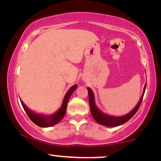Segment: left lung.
Instances as JSON below:
<instances>
[{
	"mask_svg": "<svg viewBox=\"0 0 161 161\" xmlns=\"http://www.w3.org/2000/svg\"><path fill=\"white\" fill-rule=\"evenodd\" d=\"M147 84L145 86V88H144L143 94H142L141 98H140V101H138V104L136 105V108H135L133 110H131V112H129L128 114L122 116H110L108 114H104L101 110H100L98 108H97V106L95 105V96H94L93 92H92V89L89 88H87L88 92V97H89V104H90V109H91V113L92 115L93 116L94 119H95V121L97 123H98L99 124L105 125V126H109V127H115L118 126V125H120L123 123H125V122H127L132 117L135 115L137 110L139 108L140 105L142 104V99H143L144 94H145V88Z\"/></svg>",
	"mask_w": 161,
	"mask_h": 161,
	"instance_id": "1",
	"label": "left lung"
}]
</instances>
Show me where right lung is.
I'll use <instances>...</instances> for the list:
<instances>
[{
  "mask_svg": "<svg viewBox=\"0 0 161 161\" xmlns=\"http://www.w3.org/2000/svg\"><path fill=\"white\" fill-rule=\"evenodd\" d=\"M77 88V85L72 86L69 88V91L66 92L65 97H64V101H63L62 106L60 107V108L59 109V110H57L56 113L53 114H50V115H44V114H37V113L32 111V110H29V108L24 104L22 100H20L21 101V104L23 105V108L25 110L26 114L30 118V119L32 120L35 124L40 127H50L52 126L53 125H56L57 123H58L61 119L64 118V115H65V113L66 110V106H67L68 101H69L70 96H71L73 92L75 91V88Z\"/></svg>",
  "mask_w": 161,
  "mask_h": 161,
  "instance_id": "add662e5",
  "label": "right lung"
}]
</instances>
